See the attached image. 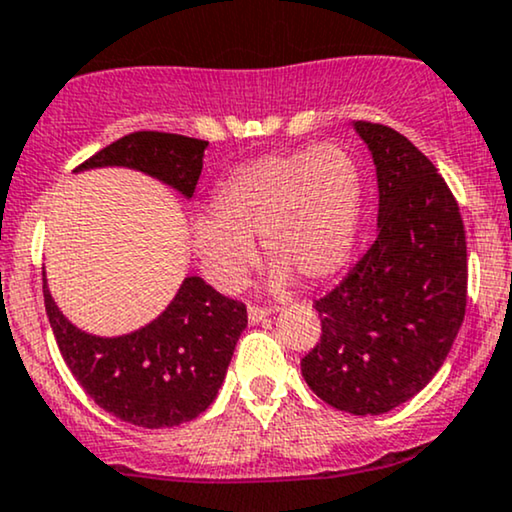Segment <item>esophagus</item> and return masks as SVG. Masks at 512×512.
Here are the masks:
<instances>
[{
  "label": "esophagus",
  "mask_w": 512,
  "mask_h": 512,
  "mask_svg": "<svg viewBox=\"0 0 512 512\" xmlns=\"http://www.w3.org/2000/svg\"><path fill=\"white\" fill-rule=\"evenodd\" d=\"M269 315H272V307H260V305H250L248 307V319L250 324H260L267 319Z\"/></svg>",
  "instance_id": "esophagus-1"
}]
</instances>
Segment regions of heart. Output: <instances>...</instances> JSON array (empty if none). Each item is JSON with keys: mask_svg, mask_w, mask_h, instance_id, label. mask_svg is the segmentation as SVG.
Listing matches in <instances>:
<instances>
[{"mask_svg": "<svg viewBox=\"0 0 512 512\" xmlns=\"http://www.w3.org/2000/svg\"><path fill=\"white\" fill-rule=\"evenodd\" d=\"M362 214V176L341 145L274 152L240 164L214 190L209 214L190 221V248L205 279L231 293L255 262V236L274 257V286L291 272L334 276L353 250Z\"/></svg>", "mask_w": 512, "mask_h": 512, "instance_id": "obj_1", "label": "heart"}]
</instances>
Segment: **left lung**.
<instances>
[{"instance_id":"left-lung-1","label":"left lung","mask_w":512,"mask_h":512,"mask_svg":"<svg viewBox=\"0 0 512 512\" xmlns=\"http://www.w3.org/2000/svg\"><path fill=\"white\" fill-rule=\"evenodd\" d=\"M377 166L374 243L324 298L319 343L300 360L331 408L381 415L410 400L446 360L467 305L460 207L436 166L384 123L355 121Z\"/></svg>"}]
</instances>
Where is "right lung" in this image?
Instances as JSON below:
<instances>
[{"label": "right lung", "instance_id": "1", "mask_svg": "<svg viewBox=\"0 0 512 512\" xmlns=\"http://www.w3.org/2000/svg\"><path fill=\"white\" fill-rule=\"evenodd\" d=\"M207 140L138 131L102 147L76 171L128 166L193 197ZM45 310L61 357L83 391L119 420L145 429L176 427L205 412L224 384L248 310L188 276L176 298L143 329L102 338L73 326L54 305L42 274Z\"/></svg>", "mask_w": 512, "mask_h": 512}]
</instances>
